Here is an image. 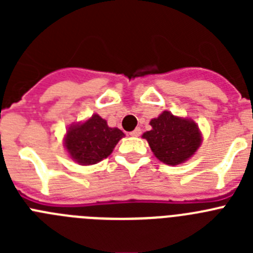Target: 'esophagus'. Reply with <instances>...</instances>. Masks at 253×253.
<instances>
[{
  "label": "esophagus",
  "instance_id": "34e87169",
  "mask_svg": "<svg viewBox=\"0 0 253 253\" xmlns=\"http://www.w3.org/2000/svg\"><path fill=\"white\" fill-rule=\"evenodd\" d=\"M129 134H130L131 137H139L140 134H142V130H140V128H137V129H134L133 131H130Z\"/></svg>",
  "mask_w": 253,
  "mask_h": 253
}]
</instances>
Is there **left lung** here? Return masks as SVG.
Here are the masks:
<instances>
[{
    "instance_id": "obj_1",
    "label": "left lung",
    "mask_w": 253,
    "mask_h": 253,
    "mask_svg": "<svg viewBox=\"0 0 253 253\" xmlns=\"http://www.w3.org/2000/svg\"><path fill=\"white\" fill-rule=\"evenodd\" d=\"M152 130L143 134L154 156L166 165H180L189 160L202 143V135L194 122L163 111L151 120Z\"/></svg>"
}]
</instances>
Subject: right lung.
I'll use <instances>...</instances> for the list:
<instances>
[{"label": "right lung", "mask_w": 253, "mask_h": 253, "mask_svg": "<svg viewBox=\"0 0 253 253\" xmlns=\"http://www.w3.org/2000/svg\"><path fill=\"white\" fill-rule=\"evenodd\" d=\"M123 137L120 129L110 128L106 120L95 114L87 122L68 129L66 148L78 163L93 165L106 158Z\"/></svg>", "instance_id": "right-lung-1"}]
</instances>
